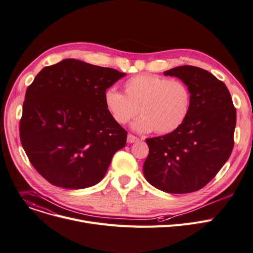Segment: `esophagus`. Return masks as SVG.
<instances>
[{
	"mask_svg": "<svg viewBox=\"0 0 253 253\" xmlns=\"http://www.w3.org/2000/svg\"><path fill=\"white\" fill-rule=\"evenodd\" d=\"M139 140V138L135 135H133V134H128L127 136V142L128 143H134V142H137Z\"/></svg>",
	"mask_w": 253,
	"mask_h": 253,
	"instance_id": "esophagus-1",
	"label": "esophagus"
}]
</instances>
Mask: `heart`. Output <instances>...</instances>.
<instances>
[{"label": "heart", "instance_id": "obj_1", "mask_svg": "<svg viewBox=\"0 0 253 253\" xmlns=\"http://www.w3.org/2000/svg\"><path fill=\"white\" fill-rule=\"evenodd\" d=\"M124 94L115 88L104 93L105 106L113 120L124 125L142 115L134 123L140 132L155 130L168 134L178 129L191 108V92L181 80L154 74H138L124 82Z\"/></svg>", "mask_w": 253, "mask_h": 253}]
</instances>
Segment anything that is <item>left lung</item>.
<instances>
[{"label": "left lung", "instance_id": "obj_1", "mask_svg": "<svg viewBox=\"0 0 253 253\" xmlns=\"http://www.w3.org/2000/svg\"><path fill=\"white\" fill-rule=\"evenodd\" d=\"M164 75L187 84L191 108L178 129L145 139L149 153L143 173L160 190L190 193L205 187L230 158L236 109L226 84L205 69L184 65Z\"/></svg>", "mask_w": 253, "mask_h": 253}]
</instances>
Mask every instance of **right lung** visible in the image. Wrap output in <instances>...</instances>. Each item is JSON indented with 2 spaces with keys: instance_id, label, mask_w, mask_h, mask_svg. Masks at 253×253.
Returning <instances> with one entry per match:
<instances>
[{
  "instance_id": "add662e5",
  "label": "right lung",
  "mask_w": 253,
  "mask_h": 253,
  "mask_svg": "<svg viewBox=\"0 0 253 253\" xmlns=\"http://www.w3.org/2000/svg\"><path fill=\"white\" fill-rule=\"evenodd\" d=\"M125 73L66 59L44 67L27 87L19 124L29 162L50 184L67 189L93 186L127 131L108 112L105 91Z\"/></svg>"
}]
</instances>
